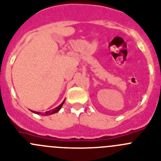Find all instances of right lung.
I'll use <instances>...</instances> for the list:
<instances>
[{
	"label": "right lung",
	"mask_w": 161,
	"mask_h": 161,
	"mask_svg": "<svg viewBox=\"0 0 161 161\" xmlns=\"http://www.w3.org/2000/svg\"><path fill=\"white\" fill-rule=\"evenodd\" d=\"M64 101L63 102V103H61V104H60L59 106H57L56 108L53 109H52V110L47 111V112H45V115H50V114H55V113L58 112V111L60 109H61V107H62V106H63V104H64ZM31 111H32V110H31ZM32 112L33 113H36V114H40V112H36V111H32Z\"/></svg>",
	"instance_id": "add662e5"
}]
</instances>
